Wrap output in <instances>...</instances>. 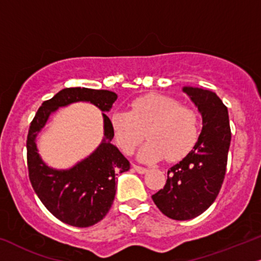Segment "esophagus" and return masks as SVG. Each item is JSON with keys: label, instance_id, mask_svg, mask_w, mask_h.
Here are the masks:
<instances>
[{"label": "esophagus", "instance_id": "34e87169", "mask_svg": "<svg viewBox=\"0 0 261 261\" xmlns=\"http://www.w3.org/2000/svg\"><path fill=\"white\" fill-rule=\"evenodd\" d=\"M133 168L136 169L139 174H144V173L147 172L146 168H144V167H140V166H137V165H133Z\"/></svg>", "mask_w": 261, "mask_h": 261}]
</instances>
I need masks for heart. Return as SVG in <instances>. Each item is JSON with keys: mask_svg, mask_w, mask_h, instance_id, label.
I'll use <instances>...</instances> for the list:
<instances>
[{"mask_svg": "<svg viewBox=\"0 0 261 261\" xmlns=\"http://www.w3.org/2000/svg\"><path fill=\"white\" fill-rule=\"evenodd\" d=\"M114 139L125 155H130L146 138L139 159L153 162L179 161L191 152L199 136L198 116L190 106L172 96L150 93L130 102L129 111H115L110 117Z\"/></svg>", "mask_w": 261, "mask_h": 261, "instance_id": "obj_1", "label": "heart"}]
</instances>
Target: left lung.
<instances>
[{
  "instance_id": "obj_1",
  "label": "left lung",
  "mask_w": 261,
  "mask_h": 261,
  "mask_svg": "<svg viewBox=\"0 0 261 261\" xmlns=\"http://www.w3.org/2000/svg\"><path fill=\"white\" fill-rule=\"evenodd\" d=\"M184 92L202 114L203 127L191 152L168 170L166 185L152 195L157 208L174 220L198 217L215 201L231 141L229 112L219 96L194 87H185Z\"/></svg>"
}]
</instances>
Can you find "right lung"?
I'll return each instance as SVG.
<instances>
[{"instance_id":"add662e5","label":"right lung","mask_w":261,"mask_h":261,"mask_svg":"<svg viewBox=\"0 0 261 261\" xmlns=\"http://www.w3.org/2000/svg\"><path fill=\"white\" fill-rule=\"evenodd\" d=\"M117 99L116 93L91 88H65L43 101L29 127L27 160L29 179L38 198L57 219L76 227H88L104 219L116 195L115 176L130 168L129 161L111 140L110 118L104 116V140L91 156L73 168H49L38 156L35 139L49 117L60 106L89 101L101 111H109Z\"/></svg>"}]
</instances>
